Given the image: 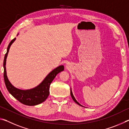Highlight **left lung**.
I'll return each instance as SVG.
<instances>
[{"label": "left lung", "instance_id": "obj_1", "mask_svg": "<svg viewBox=\"0 0 129 129\" xmlns=\"http://www.w3.org/2000/svg\"><path fill=\"white\" fill-rule=\"evenodd\" d=\"M71 97H72V99H73V100L74 101H75L76 104H78V105H80V106H82L80 104H79L78 103V102H77V100H76V99L75 98V97H74V95H73V93H72V89H71ZM84 107V106H83Z\"/></svg>", "mask_w": 129, "mask_h": 129}]
</instances>
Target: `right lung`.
<instances>
[{"label": "right lung", "instance_id": "obj_1", "mask_svg": "<svg viewBox=\"0 0 129 129\" xmlns=\"http://www.w3.org/2000/svg\"><path fill=\"white\" fill-rule=\"evenodd\" d=\"M15 40H16V38H14L10 43L7 48V53H6L5 56H4L3 61L4 82H5L6 88L11 94L21 104L28 106L37 105L46 100L49 94L50 85L52 81L55 78L56 75L59 73L60 72L64 71V65H60L58 67L56 68L55 69L52 70L40 84H39L38 86L34 88L22 90V89L16 88L8 80L6 67V59H7L9 49Z\"/></svg>", "mask_w": 129, "mask_h": 129}]
</instances>
